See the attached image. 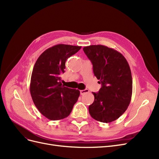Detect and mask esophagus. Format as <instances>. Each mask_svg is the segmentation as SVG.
<instances>
[{
  "mask_svg": "<svg viewBox=\"0 0 159 159\" xmlns=\"http://www.w3.org/2000/svg\"><path fill=\"white\" fill-rule=\"evenodd\" d=\"M89 91L87 89H84V90H80V94L81 95H84L85 93H89Z\"/></svg>",
  "mask_w": 159,
  "mask_h": 159,
  "instance_id": "esophagus-1",
  "label": "esophagus"
}]
</instances>
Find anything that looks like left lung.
Listing matches in <instances>:
<instances>
[{"label":"left lung","mask_w":159,"mask_h":159,"mask_svg":"<svg viewBox=\"0 0 159 159\" xmlns=\"http://www.w3.org/2000/svg\"><path fill=\"white\" fill-rule=\"evenodd\" d=\"M93 64L95 76L102 86L93 93L94 102L89 106L91 117L103 123L117 119L131 102L133 81L127 60L121 53L103 45L83 48Z\"/></svg>","instance_id":"8db88e82"}]
</instances>
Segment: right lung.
Segmentation results:
<instances>
[{
  "mask_svg": "<svg viewBox=\"0 0 159 159\" xmlns=\"http://www.w3.org/2000/svg\"><path fill=\"white\" fill-rule=\"evenodd\" d=\"M81 46L57 44L38 57L31 75L30 91L38 111L50 120H60L70 114L80 92L64 87L60 75L64 73L66 61Z\"/></svg>",
  "mask_w": 159,
  "mask_h": 159,
  "instance_id": "add662e5",
  "label": "right lung"
}]
</instances>
